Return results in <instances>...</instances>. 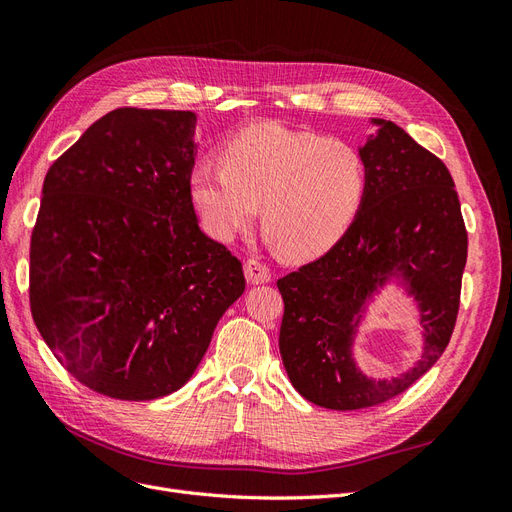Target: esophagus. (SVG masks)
I'll return each instance as SVG.
<instances>
[{
    "instance_id": "1",
    "label": "esophagus",
    "mask_w": 512,
    "mask_h": 512,
    "mask_svg": "<svg viewBox=\"0 0 512 512\" xmlns=\"http://www.w3.org/2000/svg\"><path fill=\"white\" fill-rule=\"evenodd\" d=\"M245 277H247V282L258 286V284L271 282L273 273H271L269 265H265V262H262V260L250 258V260H245Z\"/></svg>"
}]
</instances>
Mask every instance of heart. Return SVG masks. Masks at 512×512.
<instances>
[{
    "instance_id": "b5f03b06",
    "label": "heart",
    "mask_w": 512,
    "mask_h": 512,
    "mask_svg": "<svg viewBox=\"0 0 512 512\" xmlns=\"http://www.w3.org/2000/svg\"><path fill=\"white\" fill-rule=\"evenodd\" d=\"M220 164L192 168L190 196L205 228L224 241L262 211L286 256L312 260L346 235L363 205L361 153L337 138L260 121L228 138Z\"/></svg>"
}]
</instances>
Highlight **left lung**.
Here are the masks:
<instances>
[{
	"mask_svg": "<svg viewBox=\"0 0 512 512\" xmlns=\"http://www.w3.org/2000/svg\"><path fill=\"white\" fill-rule=\"evenodd\" d=\"M369 121L376 132L359 147L365 196L354 222L327 254L277 280L286 374L307 401L329 410L378 406L440 359L455 329L468 258V232L444 162L397 123ZM389 283L417 303L424 352L406 375L376 381L358 369L351 348L366 305Z\"/></svg>",
	"mask_w": 512,
	"mask_h": 512,
	"instance_id": "1",
	"label": "left lung"
}]
</instances>
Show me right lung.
<instances>
[{
	"mask_svg": "<svg viewBox=\"0 0 512 512\" xmlns=\"http://www.w3.org/2000/svg\"><path fill=\"white\" fill-rule=\"evenodd\" d=\"M196 113L117 108L57 158L29 250V303L70 374L149 401L192 378L241 262L198 226L190 196Z\"/></svg>",
	"mask_w": 512,
	"mask_h": 512,
	"instance_id": "1",
	"label": "right lung"
}]
</instances>
